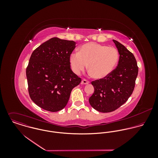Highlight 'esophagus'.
<instances>
[{
  "mask_svg": "<svg viewBox=\"0 0 158 158\" xmlns=\"http://www.w3.org/2000/svg\"><path fill=\"white\" fill-rule=\"evenodd\" d=\"M89 83V82L88 80H85V79H83V80H82V81H81V84H82V85H88Z\"/></svg>",
  "mask_w": 158,
  "mask_h": 158,
  "instance_id": "1",
  "label": "esophagus"
}]
</instances>
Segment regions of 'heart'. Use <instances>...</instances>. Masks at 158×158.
Listing matches in <instances>:
<instances>
[{"mask_svg":"<svg viewBox=\"0 0 158 158\" xmlns=\"http://www.w3.org/2000/svg\"><path fill=\"white\" fill-rule=\"evenodd\" d=\"M119 60L118 50L113 47L89 43L81 45L78 52L70 54L69 61L73 72L79 75L87 68L92 77L102 79L110 75Z\"/></svg>","mask_w":158,"mask_h":158,"instance_id":"heart-1","label":"heart"}]
</instances>
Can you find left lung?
<instances>
[{
	"label": "left lung",
	"instance_id": "8db88e82",
	"mask_svg": "<svg viewBox=\"0 0 158 158\" xmlns=\"http://www.w3.org/2000/svg\"><path fill=\"white\" fill-rule=\"evenodd\" d=\"M113 41L120 55L117 68L107 77L91 83L94 92L89 102L94 109L101 113L114 111L128 100L138 74L134 55L117 41Z\"/></svg>",
	"mask_w": 158,
	"mask_h": 158
}]
</instances>
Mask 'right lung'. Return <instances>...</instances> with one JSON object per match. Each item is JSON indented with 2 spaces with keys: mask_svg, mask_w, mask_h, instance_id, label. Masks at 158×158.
Returning a JSON list of instances; mask_svg holds the SVG:
<instances>
[{
  "mask_svg": "<svg viewBox=\"0 0 158 158\" xmlns=\"http://www.w3.org/2000/svg\"><path fill=\"white\" fill-rule=\"evenodd\" d=\"M73 41L52 38L32 53L26 69L32 101L46 111L56 112L67 105L71 91L81 78L70 69L69 58Z\"/></svg>",
  "mask_w": 158,
  "mask_h": 158,
  "instance_id": "1",
  "label": "right lung"
}]
</instances>
